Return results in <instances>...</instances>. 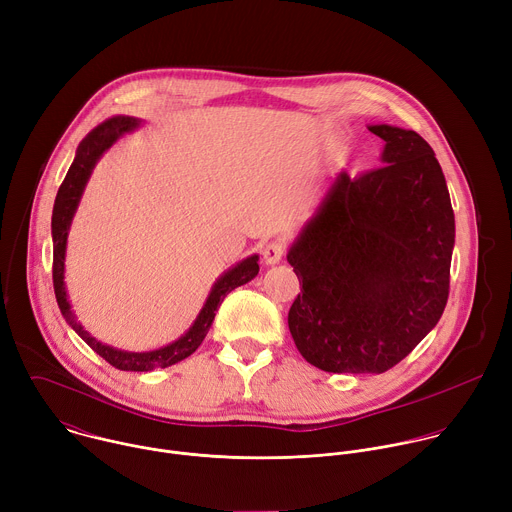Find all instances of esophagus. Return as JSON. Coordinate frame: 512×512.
<instances>
[{"label": "esophagus", "mask_w": 512, "mask_h": 512, "mask_svg": "<svg viewBox=\"0 0 512 512\" xmlns=\"http://www.w3.org/2000/svg\"><path fill=\"white\" fill-rule=\"evenodd\" d=\"M283 253H285V245H283L281 241H271V243H267V245L263 247V259H265V263H269V265L279 263V259L283 257Z\"/></svg>", "instance_id": "34e87169"}]
</instances>
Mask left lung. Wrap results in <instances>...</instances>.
Wrapping results in <instances>:
<instances>
[{
  "label": "left lung",
  "mask_w": 512,
  "mask_h": 512,
  "mask_svg": "<svg viewBox=\"0 0 512 512\" xmlns=\"http://www.w3.org/2000/svg\"><path fill=\"white\" fill-rule=\"evenodd\" d=\"M381 168L340 172L289 249L302 294L287 314L300 354L328 373H385L442 318L454 210L440 162L415 131L373 125Z\"/></svg>",
  "instance_id": "1"
}]
</instances>
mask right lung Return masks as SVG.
<instances>
[{"instance_id":"1","label":"right lung","mask_w":512,"mask_h":512,"mask_svg":"<svg viewBox=\"0 0 512 512\" xmlns=\"http://www.w3.org/2000/svg\"><path fill=\"white\" fill-rule=\"evenodd\" d=\"M137 125V121L133 117H113L105 123H101L99 127H95L79 145L77 150V158L72 162V166L68 168L64 182L58 188L56 200H54V210H52V241H54V253H52V283H54V294H56V302L58 308L64 316V320L75 330L99 356H103L111 367L119 369V371H135V373H148L154 369H166L170 364H176L180 360H184L186 356H190L204 340L216 310L221 308L223 300L231 294V291L247 281H251L257 271H259V263H257V255L247 257L245 261H241L239 265H235L233 269H229L221 279H218L210 291V296L202 308V312L198 314L196 322L192 324V328L178 338L176 342L160 348V350H152V352H123V350H115L111 346H105L101 342H97L77 320L75 314L70 310V304L66 300V289H64V249H66V235H68V227L72 221V214L77 210V204L81 200V194L85 190V184L93 172V166L97 164V160L103 156L105 150H109L111 145L127 131H131Z\"/></svg>"}]
</instances>
